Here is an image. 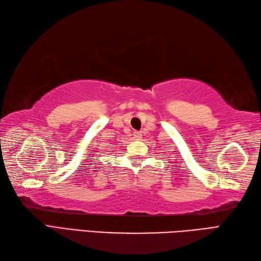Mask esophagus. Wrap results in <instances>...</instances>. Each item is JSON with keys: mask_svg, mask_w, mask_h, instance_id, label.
I'll return each mask as SVG.
<instances>
[{"mask_svg": "<svg viewBox=\"0 0 261 261\" xmlns=\"http://www.w3.org/2000/svg\"><path fill=\"white\" fill-rule=\"evenodd\" d=\"M133 136H134L135 140H140L142 134H141V132H134V134H133Z\"/></svg>", "mask_w": 261, "mask_h": 261, "instance_id": "34e87169", "label": "esophagus"}]
</instances>
